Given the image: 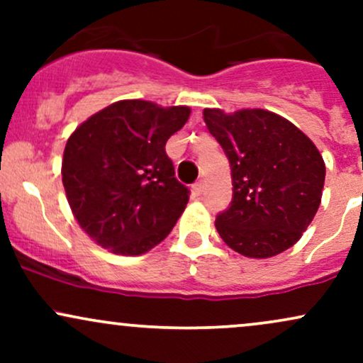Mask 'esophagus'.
I'll use <instances>...</instances> for the list:
<instances>
[{"label":"esophagus","mask_w":363,"mask_h":363,"mask_svg":"<svg viewBox=\"0 0 363 363\" xmlns=\"http://www.w3.org/2000/svg\"><path fill=\"white\" fill-rule=\"evenodd\" d=\"M193 189H194V193H196V194H201L203 191H205V182H203V181H198V182H196V184H194Z\"/></svg>","instance_id":"34e87169"}]
</instances>
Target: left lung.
<instances>
[{
    "label": "left lung",
    "instance_id": "obj_1",
    "mask_svg": "<svg viewBox=\"0 0 363 363\" xmlns=\"http://www.w3.org/2000/svg\"><path fill=\"white\" fill-rule=\"evenodd\" d=\"M203 116L232 169L234 198L215 220L223 242L254 259L290 249L323 198L326 165L318 147L289 119L264 109H205Z\"/></svg>",
    "mask_w": 363,
    "mask_h": 363
}]
</instances>
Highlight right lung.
Wrapping results in <instances>:
<instances>
[{
    "label": "right lung",
    "mask_w": 363,
    "mask_h": 363,
    "mask_svg": "<svg viewBox=\"0 0 363 363\" xmlns=\"http://www.w3.org/2000/svg\"><path fill=\"white\" fill-rule=\"evenodd\" d=\"M186 106L119 101L72 133L61 176L86 235L119 256H140L170 234L189 201L165 143L186 124Z\"/></svg>",
    "instance_id": "right-lung-1"
}]
</instances>
